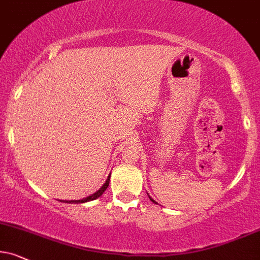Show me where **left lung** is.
Masks as SVG:
<instances>
[{"mask_svg":"<svg viewBox=\"0 0 260 260\" xmlns=\"http://www.w3.org/2000/svg\"><path fill=\"white\" fill-rule=\"evenodd\" d=\"M147 195H148L149 200H150V201H152V203H154V204H158V203H156V201H154V200H153V199H152V198H150V197H149V194H148V193H147Z\"/></svg>","mask_w":260,"mask_h":260,"instance_id":"1","label":"left lung"}]
</instances>
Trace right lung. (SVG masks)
Returning <instances> with one entry per match:
<instances>
[{
  "mask_svg": "<svg viewBox=\"0 0 260 260\" xmlns=\"http://www.w3.org/2000/svg\"><path fill=\"white\" fill-rule=\"evenodd\" d=\"M110 178H111V175L108 176L107 179H106V183L102 185V187L99 189L96 193H94L92 195H89V197H86L85 199H82V200H57V201H62V203H67V204H83V203H86V201H91V200H95V199L100 198L102 194L105 193V190L107 189L108 184H110Z\"/></svg>",
  "mask_w": 260,
  "mask_h": 260,
  "instance_id": "1",
  "label": "right lung"
}]
</instances>
